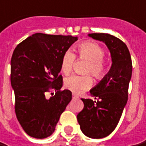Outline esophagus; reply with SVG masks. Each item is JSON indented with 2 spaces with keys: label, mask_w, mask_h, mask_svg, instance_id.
<instances>
[{
  "label": "esophagus",
  "mask_w": 146,
  "mask_h": 146,
  "mask_svg": "<svg viewBox=\"0 0 146 146\" xmlns=\"http://www.w3.org/2000/svg\"><path fill=\"white\" fill-rule=\"evenodd\" d=\"M72 97H73V98H79V96H78L77 94H72Z\"/></svg>",
  "instance_id": "obj_1"
}]
</instances>
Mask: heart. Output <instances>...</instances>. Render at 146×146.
<instances>
[{
	"label": "heart",
	"mask_w": 146,
	"mask_h": 146,
	"mask_svg": "<svg viewBox=\"0 0 146 146\" xmlns=\"http://www.w3.org/2000/svg\"><path fill=\"white\" fill-rule=\"evenodd\" d=\"M76 51L80 60L88 61L84 73L90 74L96 80H100L105 76L107 71V63L103 57L105 50L95 42L86 41L79 44ZM75 62V56L71 51L63 53L61 59V71L64 75L71 73ZM65 86L75 94H79L89 88L92 84V79L89 75H73L67 77L64 81Z\"/></svg>",
	"instance_id": "obj_1"
}]
</instances>
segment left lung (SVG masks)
Masks as SVG:
<instances>
[{"label":"left lung","mask_w":146,"mask_h":146,"mask_svg":"<svg viewBox=\"0 0 146 146\" xmlns=\"http://www.w3.org/2000/svg\"><path fill=\"white\" fill-rule=\"evenodd\" d=\"M89 36L104 42L109 48L112 66L107 75L90 90V98H81L83 109L77 114L82 132L91 138H102L115 129L128 99L132 75V60L125 44L107 33H92Z\"/></svg>","instance_id":"left-lung-1"}]
</instances>
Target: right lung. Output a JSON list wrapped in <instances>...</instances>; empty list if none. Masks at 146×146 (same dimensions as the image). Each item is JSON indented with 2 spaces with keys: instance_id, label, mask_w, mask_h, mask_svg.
Instances as JSON below:
<instances>
[{
  "instance_id": "add662e5",
  "label": "right lung",
  "mask_w": 146,
  "mask_h": 146,
  "mask_svg": "<svg viewBox=\"0 0 146 146\" xmlns=\"http://www.w3.org/2000/svg\"><path fill=\"white\" fill-rule=\"evenodd\" d=\"M78 37L36 33L18 44L11 60V84L15 112L25 133L45 138L55 131L61 113L71 100L69 90H61L60 75L63 53ZM55 90V94L51 92ZM51 93L52 96L46 95Z\"/></svg>"
}]
</instances>
